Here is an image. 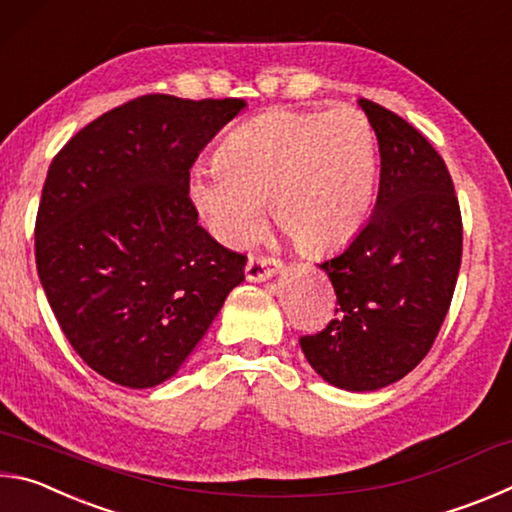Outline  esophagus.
I'll list each match as a JSON object with an SVG mask.
<instances>
[{
    "mask_svg": "<svg viewBox=\"0 0 512 512\" xmlns=\"http://www.w3.org/2000/svg\"><path fill=\"white\" fill-rule=\"evenodd\" d=\"M282 262L275 257H250L246 264V277L248 282H264L280 271Z\"/></svg>",
    "mask_w": 512,
    "mask_h": 512,
    "instance_id": "esophagus-1",
    "label": "esophagus"
}]
</instances>
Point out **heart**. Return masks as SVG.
I'll return each mask as SVG.
<instances>
[{"label": "heart", "instance_id": "1", "mask_svg": "<svg viewBox=\"0 0 512 512\" xmlns=\"http://www.w3.org/2000/svg\"><path fill=\"white\" fill-rule=\"evenodd\" d=\"M377 183V142L350 106L273 108L237 126L212 167L187 176V201L228 248L253 241L264 203L302 253H329L359 235Z\"/></svg>", "mask_w": 512, "mask_h": 512}]
</instances>
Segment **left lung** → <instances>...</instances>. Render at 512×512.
I'll return each mask as SVG.
<instances>
[{
  "instance_id": "left-lung-1",
  "label": "left lung",
  "mask_w": 512,
  "mask_h": 512,
  "mask_svg": "<svg viewBox=\"0 0 512 512\" xmlns=\"http://www.w3.org/2000/svg\"><path fill=\"white\" fill-rule=\"evenodd\" d=\"M379 142V194L370 221L318 268L336 293V318L302 336L327 384L366 393L427 357L454 296L463 223L452 176L427 137L395 112L357 101Z\"/></svg>"
}]
</instances>
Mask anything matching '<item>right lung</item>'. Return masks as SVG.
Wrapping results in <instances>:
<instances>
[{
    "label": "right lung",
    "instance_id": "add662e5",
    "mask_svg": "<svg viewBox=\"0 0 512 512\" xmlns=\"http://www.w3.org/2000/svg\"><path fill=\"white\" fill-rule=\"evenodd\" d=\"M244 99L149 94L94 119L47 171L36 266L60 329L101 377L171 379L203 339L246 257L198 225L187 176Z\"/></svg>",
    "mask_w": 512,
    "mask_h": 512
}]
</instances>
